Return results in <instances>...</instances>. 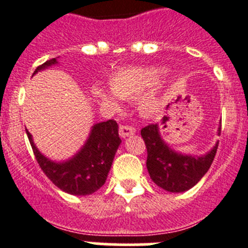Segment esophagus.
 <instances>
[{
    "instance_id": "1",
    "label": "esophagus",
    "mask_w": 248,
    "mask_h": 248,
    "mask_svg": "<svg viewBox=\"0 0 248 248\" xmlns=\"http://www.w3.org/2000/svg\"><path fill=\"white\" fill-rule=\"evenodd\" d=\"M135 133V128H133L131 125H128V124H123V125L119 126V134L122 138L130 137Z\"/></svg>"
}]
</instances>
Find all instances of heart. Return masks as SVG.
<instances>
[{"label":"heart","instance_id":"heart-1","mask_svg":"<svg viewBox=\"0 0 248 248\" xmlns=\"http://www.w3.org/2000/svg\"><path fill=\"white\" fill-rule=\"evenodd\" d=\"M163 72L156 68H124L115 72L109 79L111 92L95 88L94 97L107 105L117 108L118 97L123 99H137L149 89H153L163 80ZM159 99L155 94L149 93L139 100V110L144 117H153L160 110Z\"/></svg>","mask_w":248,"mask_h":248}]
</instances>
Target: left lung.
Returning a JSON list of instances; mask_svg holds the SVG:
<instances>
[{
	"mask_svg": "<svg viewBox=\"0 0 248 248\" xmlns=\"http://www.w3.org/2000/svg\"><path fill=\"white\" fill-rule=\"evenodd\" d=\"M161 124H150L141 129V137L148 150L146 168L151 180L169 192H184L194 187L211 166L218 143L205 155H185L177 153L160 135ZM221 133L220 128L217 130Z\"/></svg>",
	"mask_w": 248,
	"mask_h": 248,
	"instance_id": "obj_1",
	"label": "left lung"
}]
</instances>
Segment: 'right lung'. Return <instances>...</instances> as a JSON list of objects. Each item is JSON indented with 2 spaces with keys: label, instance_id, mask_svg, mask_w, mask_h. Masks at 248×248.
Instances as JSON below:
<instances>
[{
  "label": "right lung",
  "instance_id": "right-lung-1",
  "mask_svg": "<svg viewBox=\"0 0 248 248\" xmlns=\"http://www.w3.org/2000/svg\"><path fill=\"white\" fill-rule=\"evenodd\" d=\"M57 63V58L49 59L37 67L33 76ZM26 133L34 156L48 179L62 191L77 196L93 194L104 185L115 153L122 143L115 120L97 123L92 126L91 134L82 149L71 159L57 163L37 149L27 129Z\"/></svg>",
  "mask_w": 248,
  "mask_h": 248
}]
</instances>
